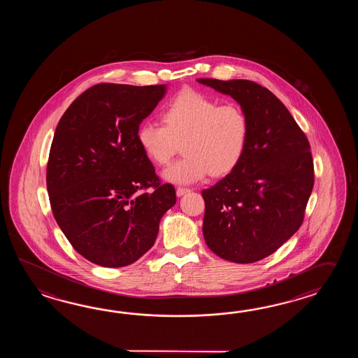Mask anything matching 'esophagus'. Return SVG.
Instances as JSON below:
<instances>
[{
  "label": "esophagus",
  "mask_w": 358,
  "mask_h": 358,
  "mask_svg": "<svg viewBox=\"0 0 358 358\" xmlns=\"http://www.w3.org/2000/svg\"><path fill=\"white\" fill-rule=\"evenodd\" d=\"M190 189H188V188H182V187H179V188H176V196L178 197H182V196H184L185 193H189Z\"/></svg>",
  "instance_id": "obj_1"
}]
</instances>
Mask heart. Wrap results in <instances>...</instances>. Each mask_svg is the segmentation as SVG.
Returning a JSON list of instances; mask_svg holds the SVG:
<instances>
[{
	"label": "heart",
	"mask_w": 358,
	"mask_h": 358,
	"mask_svg": "<svg viewBox=\"0 0 358 358\" xmlns=\"http://www.w3.org/2000/svg\"><path fill=\"white\" fill-rule=\"evenodd\" d=\"M164 124L145 122L138 129V143L159 166L168 165L180 143L184 156L164 171L176 184L199 182L211 173L227 176L239 165L250 141V119L236 103L219 101L199 92H182L162 110Z\"/></svg>",
	"instance_id": "1"
}]
</instances>
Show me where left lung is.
<instances>
[{
  "label": "left lung",
  "mask_w": 358,
  "mask_h": 358,
  "mask_svg": "<svg viewBox=\"0 0 358 358\" xmlns=\"http://www.w3.org/2000/svg\"><path fill=\"white\" fill-rule=\"evenodd\" d=\"M248 115L250 141L230 174L202 190L203 236L219 257L252 264L273 255L302 225L313 188L308 139L282 101L259 84L197 79Z\"/></svg>",
  "instance_id": "1"
}]
</instances>
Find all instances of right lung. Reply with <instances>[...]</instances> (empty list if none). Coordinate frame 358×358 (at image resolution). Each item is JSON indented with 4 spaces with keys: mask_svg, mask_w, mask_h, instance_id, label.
Wrapping results in <instances>:
<instances>
[{
    "mask_svg": "<svg viewBox=\"0 0 358 358\" xmlns=\"http://www.w3.org/2000/svg\"><path fill=\"white\" fill-rule=\"evenodd\" d=\"M165 93V84L93 85L55 130L47 164L55 220L74 250L99 266L142 257L176 205L174 187L161 184L137 139L139 124Z\"/></svg>",
    "mask_w": 358,
    "mask_h": 358,
    "instance_id": "obj_1",
    "label": "right lung"
}]
</instances>
